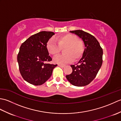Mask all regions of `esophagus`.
I'll return each mask as SVG.
<instances>
[{
  "instance_id": "esophagus-1",
  "label": "esophagus",
  "mask_w": 121,
  "mask_h": 121,
  "mask_svg": "<svg viewBox=\"0 0 121 121\" xmlns=\"http://www.w3.org/2000/svg\"><path fill=\"white\" fill-rule=\"evenodd\" d=\"M58 65V66H60V67H61V68H64V67H65V65Z\"/></svg>"
}]
</instances>
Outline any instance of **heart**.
Segmentation results:
<instances>
[{"instance_id":"b5f03b06","label":"heart","mask_w":121,"mask_h":121,"mask_svg":"<svg viewBox=\"0 0 121 121\" xmlns=\"http://www.w3.org/2000/svg\"><path fill=\"white\" fill-rule=\"evenodd\" d=\"M46 47L48 51L52 55L58 54L63 48L64 54L53 58V62L59 65H65L73 62L74 59L80 58L84 52V45L82 40L76 36L66 34L56 38H50L47 42Z\"/></svg>"}]
</instances>
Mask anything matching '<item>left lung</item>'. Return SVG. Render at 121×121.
Returning a JSON list of instances; mask_svg holds the SVG:
<instances>
[{"label": "left lung", "mask_w": 121, "mask_h": 121, "mask_svg": "<svg viewBox=\"0 0 121 121\" xmlns=\"http://www.w3.org/2000/svg\"><path fill=\"white\" fill-rule=\"evenodd\" d=\"M82 38L85 49L77 65H71L72 72L66 75L69 82L74 86H84L96 78L102 63L103 50L94 36L82 30L70 31Z\"/></svg>", "instance_id": "8db88e82"}]
</instances>
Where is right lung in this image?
Listing matches in <instances>:
<instances>
[{
    "label": "right lung",
    "mask_w": 121,
    "mask_h": 121,
    "mask_svg": "<svg viewBox=\"0 0 121 121\" xmlns=\"http://www.w3.org/2000/svg\"><path fill=\"white\" fill-rule=\"evenodd\" d=\"M55 35L42 31L30 37L22 43L17 60L20 72L25 81L38 86L45 83L57 65L47 63L52 60L46 47L47 42Z\"/></svg>",
    "instance_id": "right-lung-1"
}]
</instances>
